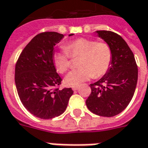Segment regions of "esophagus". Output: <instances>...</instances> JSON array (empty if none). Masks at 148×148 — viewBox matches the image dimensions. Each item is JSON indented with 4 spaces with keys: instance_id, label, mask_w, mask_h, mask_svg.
<instances>
[{
    "instance_id": "esophagus-1",
    "label": "esophagus",
    "mask_w": 148,
    "mask_h": 148,
    "mask_svg": "<svg viewBox=\"0 0 148 148\" xmlns=\"http://www.w3.org/2000/svg\"><path fill=\"white\" fill-rule=\"evenodd\" d=\"M78 88H78L77 86H75V87H72V90H73V91H76V90H78Z\"/></svg>"
}]
</instances>
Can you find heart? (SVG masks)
I'll return each instance as SVG.
<instances>
[{
  "label": "heart",
  "instance_id": "b5f03b06",
  "mask_svg": "<svg viewBox=\"0 0 148 148\" xmlns=\"http://www.w3.org/2000/svg\"><path fill=\"white\" fill-rule=\"evenodd\" d=\"M66 51H58L53 55L56 69L60 73H64L70 68V56H81L78 69L69 72L65 77L69 86H79L92 77L99 78L108 71L112 63V50L105 42L95 40L79 38L68 43Z\"/></svg>",
  "mask_w": 148,
  "mask_h": 148
}]
</instances>
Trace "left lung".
Segmentation results:
<instances>
[{"label":"left lung","mask_w":148,"mask_h":148,"mask_svg":"<svg viewBox=\"0 0 148 148\" xmlns=\"http://www.w3.org/2000/svg\"><path fill=\"white\" fill-rule=\"evenodd\" d=\"M96 34L110 46L112 58L108 71L90 84L92 92L86 105L96 115L112 117L123 112L132 99L138 69L133 52L120 36L104 30L96 31Z\"/></svg>","instance_id":"left-lung-1"}]
</instances>
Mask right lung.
I'll list each match as a JSON object with an SVG mask.
<instances>
[{
    "label": "right lung",
    "instance_id": "1",
    "mask_svg": "<svg viewBox=\"0 0 148 148\" xmlns=\"http://www.w3.org/2000/svg\"><path fill=\"white\" fill-rule=\"evenodd\" d=\"M63 38V34L56 32L36 35L22 51L16 64L15 84L20 99L29 112L40 119L60 116L73 94L71 88L53 89L62 80L56 70L53 55L54 47Z\"/></svg>",
    "mask_w": 148,
    "mask_h": 148
}]
</instances>
